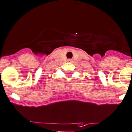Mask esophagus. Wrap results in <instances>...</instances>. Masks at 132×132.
Masks as SVG:
<instances>
[{"mask_svg": "<svg viewBox=\"0 0 132 132\" xmlns=\"http://www.w3.org/2000/svg\"><path fill=\"white\" fill-rule=\"evenodd\" d=\"M69 61H72V60H69Z\"/></svg>", "mask_w": 132, "mask_h": 132, "instance_id": "obj_1", "label": "esophagus"}]
</instances>
